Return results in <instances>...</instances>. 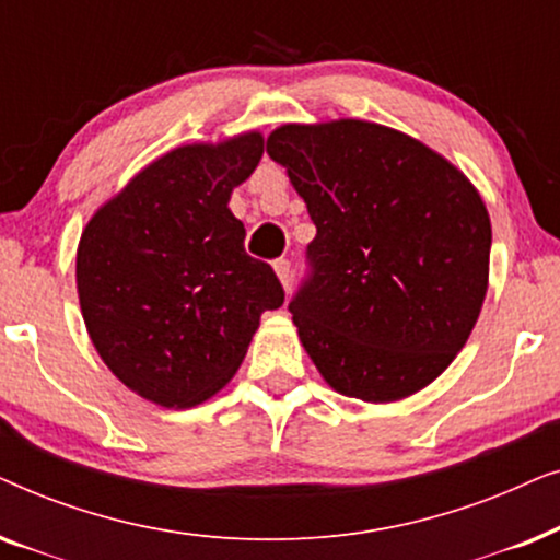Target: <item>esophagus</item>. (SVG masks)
<instances>
[{
	"instance_id": "1",
	"label": "esophagus",
	"mask_w": 560,
	"mask_h": 560,
	"mask_svg": "<svg viewBox=\"0 0 560 560\" xmlns=\"http://www.w3.org/2000/svg\"><path fill=\"white\" fill-rule=\"evenodd\" d=\"M275 275H278L280 278V282H282V288H290V280H293V267H290V259H285V257H280V259H275Z\"/></svg>"
}]
</instances>
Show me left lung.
Segmentation results:
<instances>
[{
	"mask_svg": "<svg viewBox=\"0 0 560 560\" xmlns=\"http://www.w3.org/2000/svg\"><path fill=\"white\" fill-rule=\"evenodd\" d=\"M267 155L316 224L288 305L313 364L364 402L431 385L487 295L492 224L477 188L423 142L362 119L282 125Z\"/></svg>",
	"mask_w": 560,
	"mask_h": 560,
	"instance_id": "8db88e82",
	"label": "left lung"
}]
</instances>
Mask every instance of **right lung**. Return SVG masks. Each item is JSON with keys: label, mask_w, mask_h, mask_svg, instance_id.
<instances>
[{"label": "right lung", "mask_w": 560, "mask_h": 560, "mask_svg": "<svg viewBox=\"0 0 560 560\" xmlns=\"http://www.w3.org/2000/svg\"><path fill=\"white\" fill-rule=\"evenodd\" d=\"M262 150L259 132L171 150L81 234L75 285L91 341L129 389L163 408L217 395L240 370L259 316L285 301L229 211Z\"/></svg>", "instance_id": "obj_1"}]
</instances>
